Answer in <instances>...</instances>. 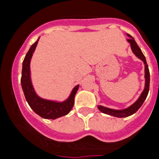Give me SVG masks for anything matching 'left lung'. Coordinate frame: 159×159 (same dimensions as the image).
Listing matches in <instances>:
<instances>
[{"mask_svg":"<svg viewBox=\"0 0 159 159\" xmlns=\"http://www.w3.org/2000/svg\"><path fill=\"white\" fill-rule=\"evenodd\" d=\"M128 36L129 37V39H128L127 40L129 41V42L130 43V44H131L132 51H133V53H134L139 59H141V61H143L144 64H145V89H144L143 92L141 93L139 98H138L132 106H130L129 107H128V108L125 109V110H113V109L107 108V107H104L102 106H98V108L99 109V111H101L102 113L110 115V116H112L119 117V118L127 117L129 116H131V115L134 114V113L141 107V105L143 104L144 101H145L146 97H147L149 90H150V71H149V67H148V65L147 63H146V60H145V56L143 55V53H142L141 50L140 49L139 47H138V45L137 44V43L134 40V39L129 34H128Z\"/></svg>","mask_w":159,"mask_h":159,"instance_id":"left-lung-1","label":"left lung"}]
</instances>
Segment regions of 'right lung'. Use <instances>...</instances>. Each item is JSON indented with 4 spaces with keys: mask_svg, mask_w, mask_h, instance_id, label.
<instances>
[{
    "mask_svg": "<svg viewBox=\"0 0 159 159\" xmlns=\"http://www.w3.org/2000/svg\"><path fill=\"white\" fill-rule=\"evenodd\" d=\"M39 39V38L34 44H32L25 57V59L22 63L21 83H22V90L24 92L25 98L32 110L43 118L55 120V119L69 114V111L72 110L73 105H74V97L78 90L79 85H77L73 88L69 98L62 102H57L43 99L35 94L34 88L32 86L31 81H30V62L33 52L37 46Z\"/></svg>",
    "mask_w": 159,
    "mask_h": 159,
    "instance_id": "obj_1",
    "label": "right lung"
}]
</instances>
